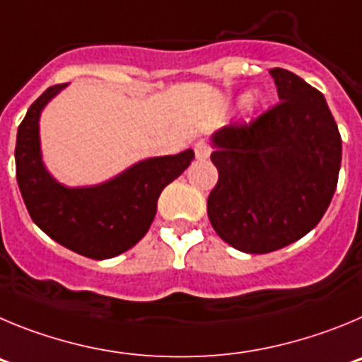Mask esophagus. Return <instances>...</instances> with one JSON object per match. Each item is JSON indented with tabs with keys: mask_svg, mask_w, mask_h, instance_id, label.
I'll list each match as a JSON object with an SVG mask.
<instances>
[{
	"mask_svg": "<svg viewBox=\"0 0 362 362\" xmlns=\"http://www.w3.org/2000/svg\"><path fill=\"white\" fill-rule=\"evenodd\" d=\"M194 155H197L198 160H205V158H209L211 146L205 144V142H198V144L194 146Z\"/></svg>",
	"mask_w": 362,
	"mask_h": 362,
	"instance_id": "34e87169",
	"label": "esophagus"
}]
</instances>
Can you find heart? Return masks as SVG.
Here are the masks:
<instances>
[{
    "instance_id": "obj_1",
    "label": "heart",
    "mask_w": 362,
    "mask_h": 362,
    "mask_svg": "<svg viewBox=\"0 0 362 362\" xmlns=\"http://www.w3.org/2000/svg\"><path fill=\"white\" fill-rule=\"evenodd\" d=\"M250 100H252V95H250V93H245V95L240 97V104H242V106H249Z\"/></svg>"
}]
</instances>
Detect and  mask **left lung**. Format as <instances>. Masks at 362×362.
I'll return each mask as SVG.
<instances>
[{
	"label": "left lung",
	"mask_w": 362,
	"mask_h": 362,
	"mask_svg": "<svg viewBox=\"0 0 362 362\" xmlns=\"http://www.w3.org/2000/svg\"><path fill=\"white\" fill-rule=\"evenodd\" d=\"M270 76L279 104L250 124L213 133L218 184L207 198L223 242L267 254L310 233L337 187L341 135L325 95L283 68Z\"/></svg>",
	"instance_id": "1"
}]
</instances>
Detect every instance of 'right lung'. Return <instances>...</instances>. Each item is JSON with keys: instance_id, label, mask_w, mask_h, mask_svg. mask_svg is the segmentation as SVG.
I'll use <instances>...</instances> for the list:
<instances>
[{"instance_id": "1", "label": "right lung", "mask_w": 362, "mask_h": 362, "mask_svg": "<svg viewBox=\"0 0 362 362\" xmlns=\"http://www.w3.org/2000/svg\"><path fill=\"white\" fill-rule=\"evenodd\" d=\"M66 86L48 88L19 124L16 178L28 214L39 229L81 256L108 259L144 238L157 214L162 189L189 168L194 151L185 149L178 155L146 158L97 185L68 187L59 184L45 168L39 117Z\"/></svg>"}]
</instances>
